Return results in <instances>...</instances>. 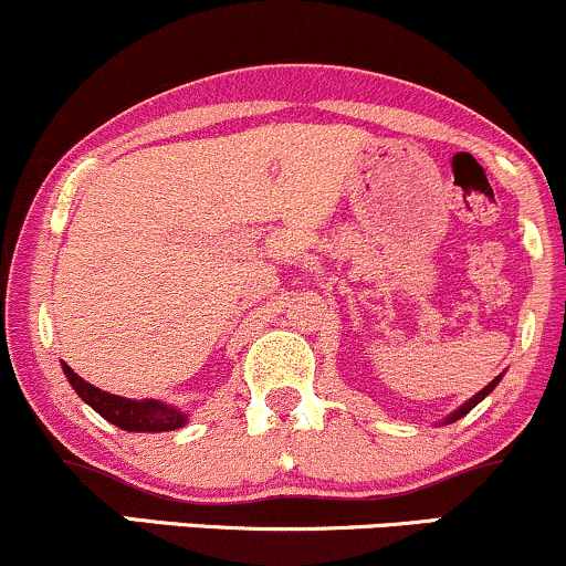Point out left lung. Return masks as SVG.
I'll use <instances>...</instances> for the list:
<instances>
[{
	"instance_id": "obj_1",
	"label": "left lung",
	"mask_w": 566,
	"mask_h": 566,
	"mask_svg": "<svg viewBox=\"0 0 566 566\" xmlns=\"http://www.w3.org/2000/svg\"><path fill=\"white\" fill-rule=\"evenodd\" d=\"M497 382H500V377H497V379H492V382H489V385L484 387V390H481V392H475V396L471 398V401H468V403H462V406H460V409H457L452 417H447V422H454V420H460V417H465V415H468V411H471L475 403H481V401H484V398L489 396V392H492V390H494V385H497Z\"/></svg>"
}]
</instances>
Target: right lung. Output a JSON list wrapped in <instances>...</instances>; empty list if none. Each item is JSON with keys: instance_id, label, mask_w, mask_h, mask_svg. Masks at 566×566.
<instances>
[{"instance_id": "obj_1", "label": "right lung", "mask_w": 566, "mask_h": 566, "mask_svg": "<svg viewBox=\"0 0 566 566\" xmlns=\"http://www.w3.org/2000/svg\"><path fill=\"white\" fill-rule=\"evenodd\" d=\"M63 374L72 382L77 396L85 403H91L95 411H98L104 420H109L117 428L128 430V433H163V430H176L187 422L184 411L174 409V406H165L160 401H151V398H144V401H128V398L112 396V392L98 390L91 382L74 374L72 368L63 364Z\"/></svg>"}]
</instances>
